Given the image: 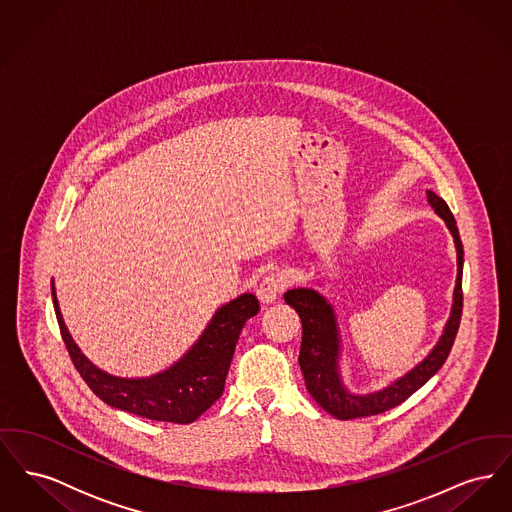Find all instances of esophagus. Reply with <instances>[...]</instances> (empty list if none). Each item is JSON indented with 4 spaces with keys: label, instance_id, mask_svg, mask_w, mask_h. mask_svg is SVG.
<instances>
[{
    "label": "esophagus",
    "instance_id": "34e87169",
    "mask_svg": "<svg viewBox=\"0 0 512 512\" xmlns=\"http://www.w3.org/2000/svg\"><path fill=\"white\" fill-rule=\"evenodd\" d=\"M282 290H284V276L280 272H272L259 284L257 297H259V301L263 305H268V303L278 299V295H280Z\"/></svg>",
    "mask_w": 512,
    "mask_h": 512
}]
</instances>
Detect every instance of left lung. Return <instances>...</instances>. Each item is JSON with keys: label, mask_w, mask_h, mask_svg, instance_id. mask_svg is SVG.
Wrapping results in <instances>:
<instances>
[{"label": "left lung", "mask_w": 512, "mask_h": 512, "mask_svg": "<svg viewBox=\"0 0 512 512\" xmlns=\"http://www.w3.org/2000/svg\"><path fill=\"white\" fill-rule=\"evenodd\" d=\"M426 195L430 207L443 219L447 230L453 236L457 249V280L453 290L451 313L445 322L443 334L439 336L438 343L432 347V351L409 372H405L382 390L351 393L345 388L341 378V336L338 317L332 303L315 288H293L284 295L286 303L297 311L303 324L299 366L305 378L307 391L326 413L340 420L372 416L401 405L438 372L453 347L463 313V244L457 222L451 215L447 203L432 190H428Z\"/></svg>", "instance_id": "obj_1"}]
</instances>
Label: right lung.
<instances>
[{
	"label": "right lung",
	"instance_id": "add662e5",
	"mask_svg": "<svg viewBox=\"0 0 512 512\" xmlns=\"http://www.w3.org/2000/svg\"><path fill=\"white\" fill-rule=\"evenodd\" d=\"M51 297L67 351L90 390L115 409L174 424L194 422L219 399L242 328L259 313L257 297L242 293L215 311L199 340L167 370L146 378H121L107 374L80 351L65 326L53 282Z\"/></svg>",
	"mask_w": 512,
	"mask_h": 512
}]
</instances>
